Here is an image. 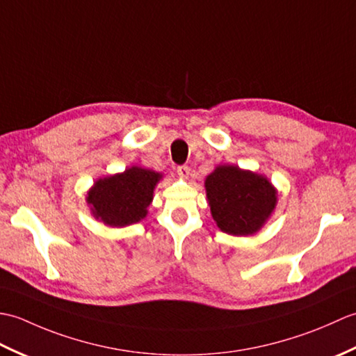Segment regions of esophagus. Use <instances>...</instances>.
I'll list each match as a JSON object with an SVG mask.
<instances>
[{"label":"esophagus","mask_w":356,"mask_h":356,"mask_svg":"<svg viewBox=\"0 0 356 356\" xmlns=\"http://www.w3.org/2000/svg\"><path fill=\"white\" fill-rule=\"evenodd\" d=\"M177 174L182 179H188L190 177V168H188L186 165H180V166H177Z\"/></svg>","instance_id":"34e87169"}]
</instances>
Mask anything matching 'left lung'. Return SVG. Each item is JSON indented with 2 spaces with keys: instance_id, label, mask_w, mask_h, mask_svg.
Instances as JSON below:
<instances>
[{
  "instance_id": "8db88e82",
  "label": "left lung",
  "mask_w": 356,
  "mask_h": 356,
  "mask_svg": "<svg viewBox=\"0 0 356 356\" xmlns=\"http://www.w3.org/2000/svg\"><path fill=\"white\" fill-rule=\"evenodd\" d=\"M205 191L218 229L237 237L259 232L278 202L277 188L264 174L237 165H217L205 179Z\"/></svg>"
}]
</instances>
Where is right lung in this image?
Segmentation results:
<instances>
[{
  "label": "right lung",
  "mask_w": 356,
  "mask_h": 356,
  "mask_svg": "<svg viewBox=\"0 0 356 356\" xmlns=\"http://www.w3.org/2000/svg\"><path fill=\"white\" fill-rule=\"evenodd\" d=\"M162 177V172L133 165L122 172L97 179L87 191L90 213L110 228L138 223L147 217Z\"/></svg>",
  "instance_id": "obj_1"
}]
</instances>
